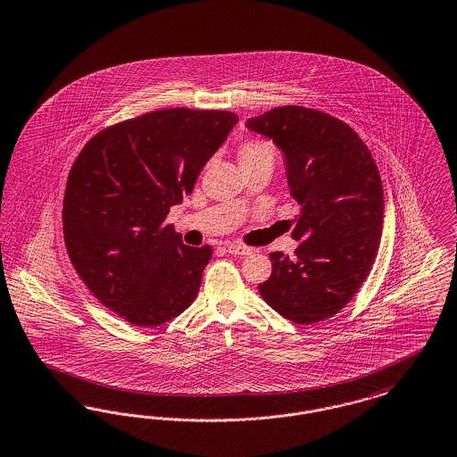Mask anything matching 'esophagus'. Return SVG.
<instances>
[{"mask_svg":"<svg viewBox=\"0 0 457 457\" xmlns=\"http://www.w3.org/2000/svg\"><path fill=\"white\" fill-rule=\"evenodd\" d=\"M226 252H228L229 255H250V253H252V248H248V246H245V245H229V246L226 248Z\"/></svg>","mask_w":457,"mask_h":457,"instance_id":"esophagus-1","label":"esophagus"}]
</instances>
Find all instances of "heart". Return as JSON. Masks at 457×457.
Here are the masks:
<instances>
[{
    "label": "heart",
    "mask_w": 457,
    "mask_h": 457,
    "mask_svg": "<svg viewBox=\"0 0 457 457\" xmlns=\"http://www.w3.org/2000/svg\"><path fill=\"white\" fill-rule=\"evenodd\" d=\"M237 158L241 164H274L275 146L267 139H248L237 146Z\"/></svg>",
    "instance_id": "obj_1"
}]
</instances>
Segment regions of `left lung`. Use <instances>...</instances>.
<instances>
[{
    "mask_svg": "<svg viewBox=\"0 0 457 457\" xmlns=\"http://www.w3.org/2000/svg\"><path fill=\"white\" fill-rule=\"evenodd\" d=\"M284 154L287 183L301 205L295 258L274 252L263 301L299 325L342 310L369 274L383 233L379 170L359 134L320 110L277 107L246 120Z\"/></svg>",
    "mask_w": 457,
    "mask_h": 457,
    "instance_id": "1",
    "label": "left lung"
}]
</instances>
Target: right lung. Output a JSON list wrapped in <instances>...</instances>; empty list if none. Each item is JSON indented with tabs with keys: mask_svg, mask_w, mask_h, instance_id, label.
Listing matches in <instances>:
<instances>
[{
	"mask_svg": "<svg viewBox=\"0 0 457 457\" xmlns=\"http://www.w3.org/2000/svg\"><path fill=\"white\" fill-rule=\"evenodd\" d=\"M237 122L226 110H154L98 132L70 171L62 229L93 295L134 327L177 318L197 297L209 245L163 220Z\"/></svg>",
	"mask_w": 457,
	"mask_h": 457,
	"instance_id": "1",
	"label": "right lung"
}]
</instances>
